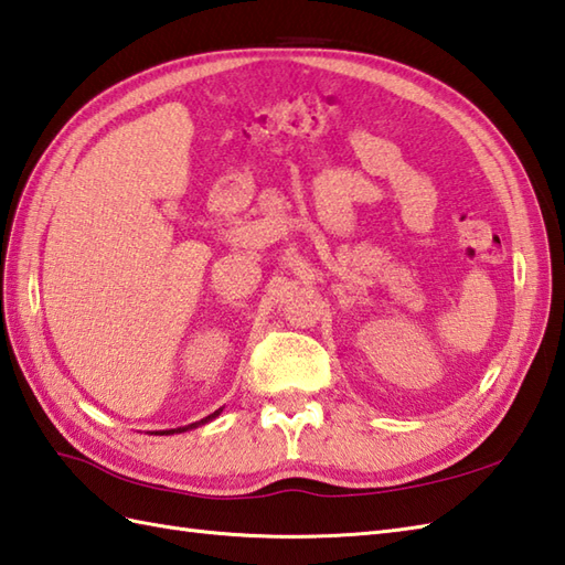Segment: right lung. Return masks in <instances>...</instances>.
I'll list each match as a JSON object with an SVG mask.
<instances>
[{
    "instance_id": "add662e5",
    "label": "right lung",
    "mask_w": 565,
    "mask_h": 565,
    "mask_svg": "<svg viewBox=\"0 0 565 565\" xmlns=\"http://www.w3.org/2000/svg\"><path fill=\"white\" fill-rule=\"evenodd\" d=\"M222 413V408L220 411H215V413H210V416H205L203 420H198V423H191V425H183V428H173V430H157L159 435H173V433H185V430H193V428H198V425H205V423H210V420H215L217 416Z\"/></svg>"
}]
</instances>
